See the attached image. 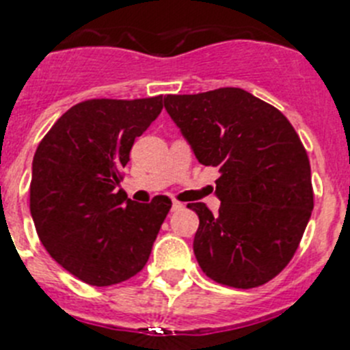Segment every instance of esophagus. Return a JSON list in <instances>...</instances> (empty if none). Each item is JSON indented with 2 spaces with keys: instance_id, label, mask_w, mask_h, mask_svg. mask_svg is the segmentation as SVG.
Wrapping results in <instances>:
<instances>
[{
  "instance_id": "1",
  "label": "esophagus",
  "mask_w": 350,
  "mask_h": 350,
  "mask_svg": "<svg viewBox=\"0 0 350 350\" xmlns=\"http://www.w3.org/2000/svg\"><path fill=\"white\" fill-rule=\"evenodd\" d=\"M185 206H183V202H178V200H174V202H172V211H179V209H183Z\"/></svg>"
}]
</instances>
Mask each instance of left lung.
Returning <instances> with one entry per match:
<instances>
[{"mask_svg":"<svg viewBox=\"0 0 350 350\" xmlns=\"http://www.w3.org/2000/svg\"><path fill=\"white\" fill-rule=\"evenodd\" d=\"M165 109L202 165L218 167V215L204 202L193 254L211 280L266 284L291 262L314 209L310 160L280 111L241 88L167 95Z\"/></svg>","mask_w":350,"mask_h":350,"instance_id":"1","label":"left lung"}]
</instances>
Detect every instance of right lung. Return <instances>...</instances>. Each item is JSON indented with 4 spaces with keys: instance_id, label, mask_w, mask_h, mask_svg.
I'll list each match as a JSON object with an SVG mask.
<instances>
[{
    "instance_id": "right-lung-1",
    "label": "right lung",
    "mask_w": 350,
    "mask_h": 350,
    "mask_svg": "<svg viewBox=\"0 0 350 350\" xmlns=\"http://www.w3.org/2000/svg\"><path fill=\"white\" fill-rule=\"evenodd\" d=\"M163 96L84 100L45 133L33 157L29 209L45 250L96 287L137 275L172 202L150 204L118 190L133 141L157 120Z\"/></svg>"
}]
</instances>
